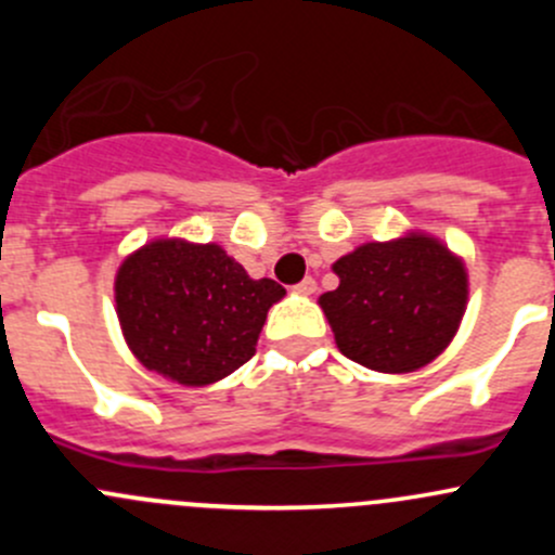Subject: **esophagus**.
Returning a JSON list of instances; mask_svg holds the SVG:
<instances>
[{
	"mask_svg": "<svg viewBox=\"0 0 555 555\" xmlns=\"http://www.w3.org/2000/svg\"><path fill=\"white\" fill-rule=\"evenodd\" d=\"M295 289H298V293H300V295H313V293H317V282H313V279H311V276H306V279H304V282H300V284H298V287H295Z\"/></svg>",
	"mask_w": 555,
	"mask_h": 555,
	"instance_id": "esophagus-1",
	"label": "esophagus"
}]
</instances>
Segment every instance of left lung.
<instances>
[{
    "label": "left lung",
    "mask_w": 555,
    "mask_h": 555,
    "mask_svg": "<svg viewBox=\"0 0 555 555\" xmlns=\"http://www.w3.org/2000/svg\"><path fill=\"white\" fill-rule=\"evenodd\" d=\"M340 284L319 298L340 354L378 373L429 365L467 306V271L427 233L357 246L333 266Z\"/></svg>",
    "instance_id": "obj_1"
}]
</instances>
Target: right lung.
Segmentation results:
<instances>
[{
  "label": "right lung",
  "instance_id": "obj_1",
  "mask_svg": "<svg viewBox=\"0 0 555 555\" xmlns=\"http://www.w3.org/2000/svg\"><path fill=\"white\" fill-rule=\"evenodd\" d=\"M282 298V284L249 279L222 246L182 238L144 244L115 276L128 349L182 386L215 384L249 362L268 309Z\"/></svg>",
  "mask_w": 555,
  "mask_h": 555
}]
</instances>
